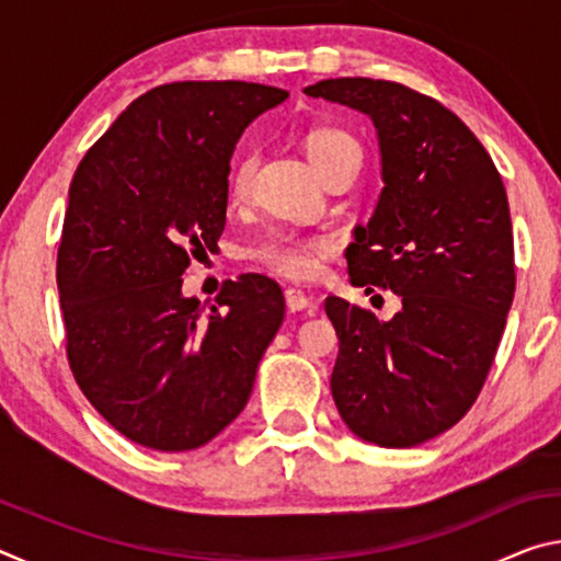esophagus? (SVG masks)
I'll return each instance as SVG.
<instances>
[{
    "instance_id": "esophagus-1",
    "label": "esophagus",
    "mask_w": 561,
    "mask_h": 561,
    "mask_svg": "<svg viewBox=\"0 0 561 561\" xmlns=\"http://www.w3.org/2000/svg\"><path fill=\"white\" fill-rule=\"evenodd\" d=\"M284 299H287L289 311H304V309L314 307V301H311V299L307 297V294H304V291L297 289V287H289L287 291H284Z\"/></svg>"
}]
</instances>
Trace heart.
I'll return each mask as SVG.
<instances>
[{"label": "heart", "instance_id": "heart-1", "mask_svg": "<svg viewBox=\"0 0 561 561\" xmlns=\"http://www.w3.org/2000/svg\"><path fill=\"white\" fill-rule=\"evenodd\" d=\"M304 150L311 160V165L324 175L331 165H336L341 158L351 153H360L356 138H351L346 130L341 128H314L304 138ZM257 168V156L244 153L237 160L230 173V195L232 201H242L250 195L252 175ZM327 250V242L319 237H301L294 232H272L262 237L260 242L250 247V257L254 262L264 264V267L284 274V277L307 279L314 277L321 267V254Z\"/></svg>", "mask_w": 561, "mask_h": 561}]
</instances>
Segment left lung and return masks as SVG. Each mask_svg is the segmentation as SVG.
<instances>
[{
	"mask_svg": "<svg viewBox=\"0 0 561 561\" xmlns=\"http://www.w3.org/2000/svg\"><path fill=\"white\" fill-rule=\"evenodd\" d=\"M304 93L374 121L383 190L354 227L348 277L403 304L381 321L327 299L339 336L331 396L360 440L413 448L470 411L495 360L515 297L505 185L472 130L403 83L327 79Z\"/></svg>",
	"mask_w": 561,
	"mask_h": 561,
	"instance_id": "obj_1",
	"label": "left lung"
}]
</instances>
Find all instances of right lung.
<instances>
[{
  "label": "right lung",
  "instance_id": "add662e5",
  "mask_svg": "<svg viewBox=\"0 0 561 561\" xmlns=\"http://www.w3.org/2000/svg\"><path fill=\"white\" fill-rule=\"evenodd\" d=\"M287 96L247 81L165 83L76 168L56 260L66 354L91 405L144 448L195 450L222 433L282 327L270 277L225 282L210 311L180 277L225 230L237 140Z\"/></svg>",
  "mask_w": 561,
  "mask_h": 561
}]
</instances>
